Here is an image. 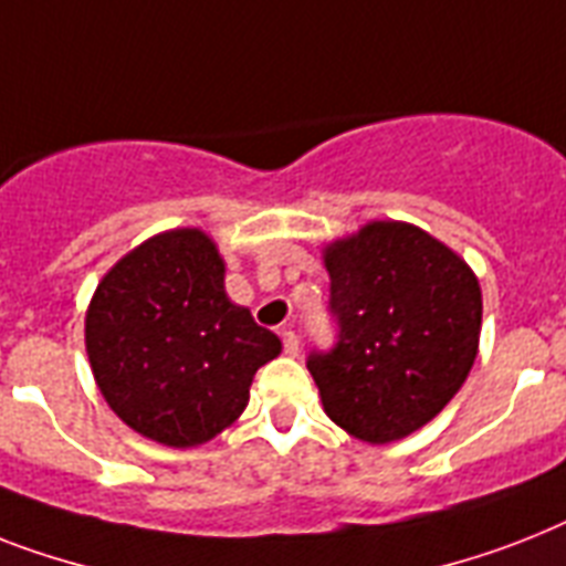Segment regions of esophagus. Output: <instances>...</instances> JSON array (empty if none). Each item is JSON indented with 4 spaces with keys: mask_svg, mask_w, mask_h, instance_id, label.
Wrapping results in <instances>:
<instances>
[{
    "mask_svg": "<svg viewBox=\"0 0 566 566\" xmlns=\"http://www.w3.org/2000/svg\"><path fill=\"white\" fill-rule=\"evenodd\" d=\"M282 346H284V355L296 357L298 355V337L293 331H282Z\"/></svg>",
    "mask_w": 566,
    "mask_h": 566,
    "instance_id": "34e87169",
    "label": "esophagus"
}]
</instances>
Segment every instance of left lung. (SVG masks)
<instances>
[{"instance_id": "8db88e82", "label": "left lung", "mask_w": 566, "mask_h": 566, "mask_svg": "<svg viewBox=\"0 0 566 566\" xmlns=\"http://www.w3.org/2000/svg\"><path fill=\"white\" fill-rule=\"evenodd\" d=\"M337 343L314 348L334 424L371 444L416 433L465 384L480 346L482 293L457 252L410 223L375 220L325 250Z\"/></svg>"}]
</instances>
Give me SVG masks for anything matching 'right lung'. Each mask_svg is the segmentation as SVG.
<instances>
[{
	"label": "right lung",
	"mask_w": 566,
	"mask_h": 566,
	"mask_svg": "<svg viewBox=\"0 0 566 566\" xmlns=\"http://www.w3.org/2000/svg\"><path fill=\"white\" fill-rule=\"evenodd\" d=\"M279 352L273 331L229 302L218 247L200 229L127 252L86 311L101 395L124 424L168 448H195L232 424Z\"/></svg>",
	"instance_id": "obj_1"
}]
</instances>
